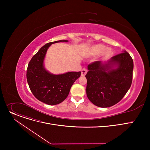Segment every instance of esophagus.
Wrapping results in <instances>:
<instances>
[{
    "mask_svg": "<svg viewBox=\"0 0 150 150\" xmlns=\"http://www.w3.org/2000/svg\"><path fill=\"white\" fill-rule=\"evenodd\" d=\"M87 72H88V70H87V69H85V68L83 69H82V70H81V76H84L86 75V74H87Z\"/></svg>",
    "mask_w": 150,
    "mask_h": 150,
    "instance_id": "1",
    "label": "esophagus"
}]
</instances>
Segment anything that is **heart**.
Here are the masks:
<instances>
[{
	"label": "heart",
	"instance_id": "b5f03b06",
	"mask_svg": "<svg viewBox=\"0 0 150 150\" xmlns=\"http://www.w3.org/2000/svg\"><path fill=\"white\" fill-rule=\"evenodd\" d=\"M102 53V55L105 58L109 57L112 53V50L107 48L106 46L103 44H96L90 47L88 54L91 56H97Z\"/></svg>",
	"mask_w": 150,
	"mask_h": 150
}]
</instances>
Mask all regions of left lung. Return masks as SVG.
<instances>
[{
	"mask_svg": "<svg viewBox=\"0 0 150 150\" xmlns=\"http://www.w3.org/2000/svg\"><path fill=\"white\" fill-rule=\"evenodd\" d=\"M133 60L127 51L107 62L96 61L88 66L86 94L97 106L108 108L123 98L131 87Z\"/></svg>",
	"mask_w": 150,
	"mask_h": 150,
	"instance_id": "left-lung-1",
	"label": "left lung"
}]
</instances>
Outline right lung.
<instances>
[{
  "label": "right lung",
  "mask_w": 150,
  "mask_h": 150,
  "mask_svg": "<svg viewBox=\"0 0 150 150\" xmlns=\"http://www.w3.org/2000/svg\"><path fill=\"white\" fill-rule=\"evenodd\" d=\"M60 40L46 44L34 55L28 63L27 80L34 96L39 101L49 105L61 103L68 96L74 82L81 75V72H68L54 75L47 70L44 65V58L49 47Z\"/></svg>",
  "instance_id": "1"
}]
</instances>
